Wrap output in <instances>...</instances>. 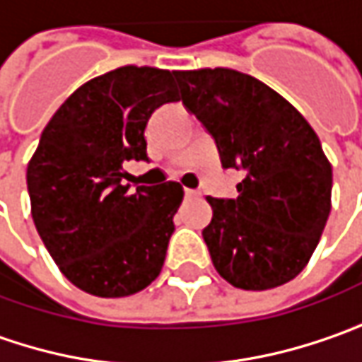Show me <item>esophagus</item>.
<instances>
[{
    "label": "esophagus",
    "mask_w": 362,
    "mask_h": 362,
    "mask_svg": "<svg viewBox=\"0 0 362 362\" xmlns=\"http://www.w3.org/2000/svg\"><path fill=\"white\" fill-rule=\"evenodd\" d=\"M184 197H186V199H197V197H199V192H197V190L186 188V190H184Z\"/></svg>",
    "instance_id": "34e87169"
}]
</instances>
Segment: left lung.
Returning a JSON list of instances; mask_svg holds the SVG:
<instances>
[{
  "mask_svg": "<svg viewBox=\"0 0 362 362\" xmlns=\"http://www.w3.org/2000/svg\"><path fill=\"white\" fill-rule=\"evenodd\" d=\"M174 77L223 168L245 174L235 199H206L213 219L202 238L213 264L245 291L285 285L309 262L332 206V165L320 139L297 108L252 75L217 67Z\"/></svg>",
  "mask_w": 362,
  "mask_h": 362,
  "instance_id": "1",
  "label": "left lung"
}]
</instances>
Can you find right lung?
<instances>
[{"label": "right lung", "mask_w": 362, "mask_h": 362, "mask_svg": "<svg viewBox=\"0 0 362 362\" xmlns=\"http://www.w3.org/2000/svg\"><path fill=\"white\" fill-rule=\"evenodd\" d=\"M174 71L127 65L77 88L45 127L26 184L36 231L81 291L127 297L161 272L180 184L131 186L127 161H149L145 127L178 102Z\"/></svg>", "instance_id": "obj_1"}]
</instances>
